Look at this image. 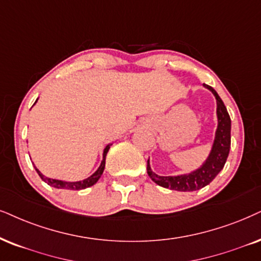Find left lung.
Here are the masks:
<instances>
[{"label":"left lung","mask_w":261,"mask_h":261,"mask_svg":"<svg viewBox=\"0 0 261 261\" xmlns=\"http://www.w3.org/2000/svg\"><path fill=\"white\" fill-rule=\"evenodd\" d=\"M203 87L208 89L216 97L217 120H218L208 156L197 169L188 173L177 174V176H159V174L153 172L149 159H148L147 173L158 186L177 191L199 190L201 188L208 186L217 177V174L223 170L224 165L226 163L227 155L230 151V144H231V119L227 113L225 105L219 97V95L217 94V91L207 84H203Z\"/></svg>","instance_id":"1"}]
</instances>
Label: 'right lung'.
<instances>
[{
    "label": "right lung",
    "instance_id": "add662e5",
    "mask_svg": "<svg viewBox=\"0 0 261 261\" xmlns=\"http://www.w3.org/2000/svg\"><path fill=\"white\" fill-rule=\"evenodd\" d=\"M37 100H38V98H37ZM37 100H36V102H37ZM36 102H35V103H36ZM111 146H112V143L107 144V146L105 147L103 154H102V161H101L100 166H98V169L95 171V172L92 173L91 176H89L88 178H85V179H83V180H75V182H68V180L54 179V178L45 177L44 174H43L41 171H39L36 166H35V170L37 171L38 176L42 178L43 182H45V183L48 184V186H50L53 188H58V189H66V190H82V189H85V188H89V187L94 186V184L96 183L98 179H100V177L102 176V173H103L105 165H106V155L108 153V150H110ZM32 164H34V163H32Z\"/></svg>",
    "mask_w": 261,
    "mask_h": 261
}]
</instances>
